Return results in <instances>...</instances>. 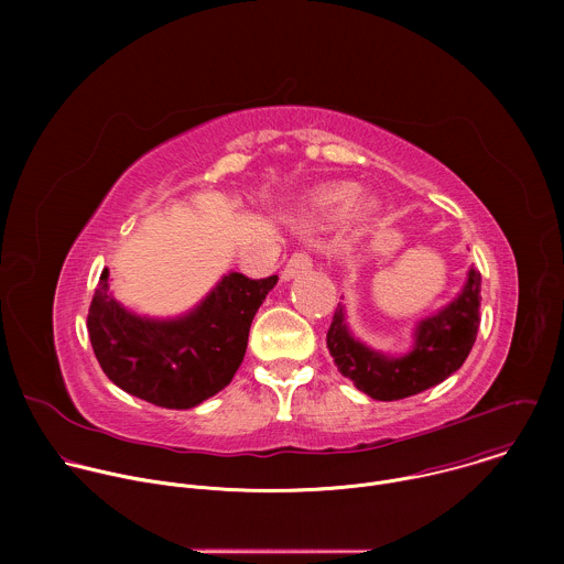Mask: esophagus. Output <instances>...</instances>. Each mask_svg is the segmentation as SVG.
Masks as SVG:
<instances>
[{
	"label": "esophagus",
	"instance_id": "34e87169",
	"mask_svg": "<svg viewBox=\"0 0 564 564\" xmlns=\"http://www.w3.org/2000/svg\"><path fill=\"white\" fill-rule=\"evenodd\" d=\"M310 268H312V257H310L305 250H296V252L290 257V261L285 263L281 276L288 281V279H294V276L307 272Z\"/></svg>",
	"mask_w": 564,
	"mask_h": 564
}]
</instances>
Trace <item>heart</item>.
Returning <instances> with one entry per match:
<instances>
[{"instance_id":"obj_1","label":"heart","mask_w":564,"mask_h":564,"mask_svg":"<svg viewBox=\"0 0 564 564\" xmlns=\"http://www.w3.org/2000/svg\"><path fill=\"white\" fill-rule=\"evenodd\" d=\"M359 198V185L355 183H337L318 189L314 196V209L324 218H344L350 214Z\"/></svg>"}]
</instances>
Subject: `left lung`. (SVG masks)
<instances>
[{
  "label": "left lung",
  "mask_w": 564,
  "mask_h": 564,
  "mask_svg": "<svg viewBox=\"0 0 564 564\" xmlns=\"http://www.w3.org/2000/svg\"><path fill=\"white\" fill-rule=\"evenodd\" d=\"M481 274L470 268L462 294L424 318L415 333V348L388 359L348 333L344 305L335 310L328 330V350L344 377L361 392L379 401H394L417 394L451 377L468 357L479 328Z\"/></svg>",
  "instance_id": "1"
}]
</instances>
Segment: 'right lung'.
<instances>
[{
	"mask_svg": "<svg viewBox=\"0 0 564 564\" xmlns=\"http://www.w3.org/2000/svg\"><path fill=\"white\" fill-rule=\"evenodd\" d=\"M102 270L87 328L105 375L124 392L163 409H194L223 390L246 357L252 318L279 276L231 272L187 316L142 318L107 292Z\"/></svg>",
	"mask_w": 564,
	"mask_h": 564,
	"instance_id": "1",
	"label": "right lung"
}]
</instances>
